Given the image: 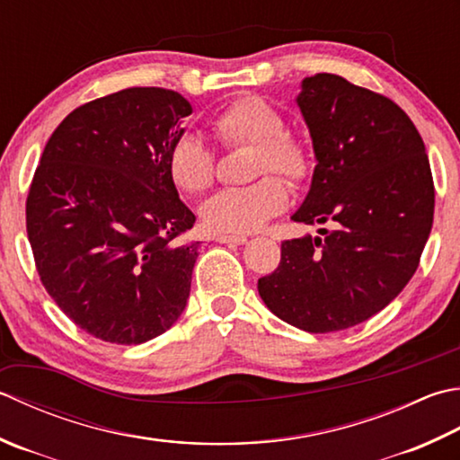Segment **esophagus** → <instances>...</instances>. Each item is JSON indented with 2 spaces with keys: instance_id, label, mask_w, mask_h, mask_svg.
<instances>
[{
  "instance_id": "esophagus-1",
  "label": "esophagus",
  "mask_w": 460,
  "mask_h": 460,
  "mask_svg": "<svg viewBox=\"0 0 460 460\" xmlns=\"http://www.w3.org/2000/svg\"><path fill=\"white\" fill-rule=\"evenodd\" d=\"M217 243H233V245H243V243H247L245 235H217L215 237Z\"/></svg>"
}]
</instances>
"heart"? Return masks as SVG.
I'll return each mask as SVG.
<instances>
[{"mask_svg": "<svg viewBox=\"0 0 460 460\" xmlns=\"http://www.w3.org/2000/svg\"><path fill=\"white\" fill-rule=\"evenodd\" d=\"M211 129L227 149L253 147V177L275 171L296 185L313 173L309 146L285 129L283 113L263 97L233 99L215 113ZM167 171L177 189L201 193L215 179V153L199 135L183 133L169 149ZM287 201V185L279 177L265 175L251 185L221 189L201 205V219L213 233H253L285 211Z\"/></svg>", "mask_w": 460, "mask_h": 460, "instance_id": "obj_1", "label": "heart"}]
</instances>
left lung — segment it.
I'll return each instance as SVG.
<instances>
[{
    "instance_id": "8db88e82",
    "label": "left lung",
    "mask_w": 460,
    "mask_h": 460,
    "mask_svg": "<svg viewBox=\"0 0 460 460\" xmlns=\"http://www.w3.org/2000/svg\"><path fill=\"white\" fill-rule=\"evenodd\" d=\"M296 105L317 165L291 219L335 229L283 241L281 263L257 289L279 319L331 332L371 319L415 275L435 185L425 143L389 97L317 74L303 79Z\"/></svg>"
}]
</instances>
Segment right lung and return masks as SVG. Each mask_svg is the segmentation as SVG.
I'll use <instances>...</instances> for the list:
<instances>
[{
    "instance_id": "obj_1",
    "label": "right lung",
    "mask_w": 460,
    "mask_h": 460,
    "mask_svg": "<svg viewBox=\"0 0 460 460\" xmlns=\"http://www.w3.org/2000/svg\"><path fill=\"white\" fill-rule=\"evenodd\" d=\"M164 87H129L77 107L51 133L25 203L45 291L107 343L141 345L183 313L199 241L167 171L191 115Z\"/></svg>"
}]
</instances>
